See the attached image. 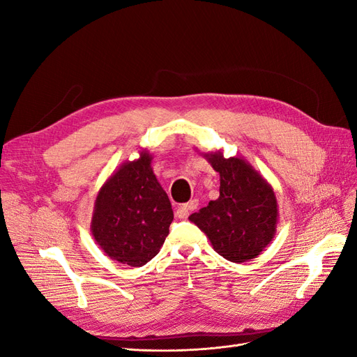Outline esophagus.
<instances>
[{"label":"esophagus","mask_w":357,"mask_h":357,"mask_svg":"<svg viewBox=\"0 0 357 357\" xmlns=\"http://www.w3.org/2000/svg\"><path fill=\"white\" fill-rule=\"evenodd\" d=\"M198 207V201L197 199H192V201H189L188 204H183L181 207L177 210V213H176V215L178 219H186L188 215H189V213L192 211V210H195Z\"/></svg>","instance_id":"34e87169"}]
</instances>
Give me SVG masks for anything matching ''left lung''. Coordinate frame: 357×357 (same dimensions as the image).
I'll return each mask as SVG.
<instances>
[{
	"label": "left lung",
	"instance_id": "1",
	"mask_svg": "<svg viewBox=\"0 0 357 357\" xmlns=\"http://www.w3.org/2000/svg\"><path fill=\"white\" fill-rule=\"evenodd\" d=\"M220 176V195L189 220L207 235L215 252L235 264L261 255L273 241L278 204L273 186L243 158L222 150L201 153Z\"/></svg>",
	"mask_w": 357,
	"mask_h": 357
}]
</instances>
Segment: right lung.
I'll return each instance as SVG.
<instances>
[{
    "mask_svg": "<svg viewBox=\"0 0 357 357\" xmlns=\"http://www.w3.org/2000/svg\"><path fill=\"white\" fill-rule=\"evenodd\" d=\"M104 181L96 195L91 232L113 261L143 266L159 253L174 219L167 192L153 168V155L139 150Z\"/></svg>",
    "mask_w": 357,
    "mask_h": 357,
    "instance_id": "add662e5",
    "label": "right lung"
}]
</instances>
